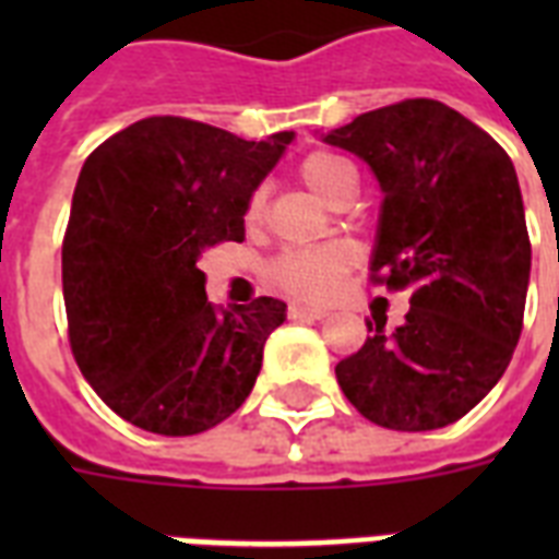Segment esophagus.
Wrapping results in <instances>:
<instances>
[{
  "label": "esophagus",
  "mask_w": 559,
  "mask_h": 559,
  "mask_svg": "<svg viewBox=\"0 0 559 559\" xmlns=\"http://www.w3.org/2000/svg\"><path fill=\"white\" fill-rule=\"evenodd\" d=\"M324 310H316V307H305V305H289V319H298V322H319L324 319Z\"/></svg>",
  "instance_id": "esophagus-1"
}]
</instances>
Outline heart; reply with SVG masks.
<instances>
[{
    "instance_id": "1",
    "label": "heart",
    "mask_w": 559,
    "mask_h": 559,
    "mask_svg": "<svg viewBox=\"0 0 559 559\" xmlns=\"http://www.w3.org/2000/svg\"><path fill=\"white\" fill-rule=\"evenodd\" d=\"M298 179L328 205H336L350 188H357L354 165L328 151H316L305 156L301 165H298ZM261 214L263 200L261 193H254L249 205H246V219L258 223ZM350 266H354V254L345 246H305V249L281 252L270 266V281L281 293H287L296 301L324 305L340 293L342 281L350 272Z\"/></svg>"
}]
</instances>
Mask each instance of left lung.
<instances>
[{"label": "left lung", "mask_w": 559, "mask_h": 559, "mask_svg": "<svg viewBox=\"0 0 559 559\" xmlns=\"http://www.w3.org/2000/svg\"><path fill=\"white\" fill-rule=\"evenodd\" d=\"M324 142L380 179L371 281L412 296L394 333L368 322L371 336L336 380L385 429L455 424L499 382L522 333L531 240L511 156L432 98L362 112Z\"/></svg>", "instance_id": "1"}]
</instances>
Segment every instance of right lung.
I'll return each mask as SVG.
<instances>
[{
    "label": "right lung",
    "mask_w": 559,
    "mask_h": 559,
    "mask_svg": "<svg viewBox=\"0 0 559 559\" xmlns=\"http://www.w3.org/2000/svg\"><path fill=\"white\" fill-rule=\"evenodd\" d=\"M289 142L151 116L83 162L63 235L69 345L98 397L139 429L205 432L249 397L287 305H211L197 261L243 240L252 191Z\"/></svg>",
    "instance_id": "right-lung-1"
}]
</instances>
